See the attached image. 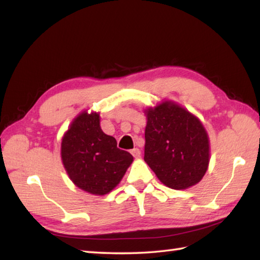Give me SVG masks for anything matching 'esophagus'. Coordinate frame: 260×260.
Listing matches in <instances>:
<instances>
[{
    "instance_id": "1",
    "label": "esophagus",
    "mask_w": 260,
    "mask_h": 260,
    "mask_svg": "<svg viewBox=\"0 0 260 260\" xmlns=\"http://www.w3.org/2000/svg\"><path fill=\"white\" fill-rule=\"evenodd\" d=\"M131 153H132V155H133L135 158H139L141 156V151L137 147L133 148V150L131 151Z\"/></svg>"
}]
</instances>
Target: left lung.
<instances>
[{
  "label": "left lung",
  "instance_id": "obj_1",
  "mask_svg": "<svg viewBox=\"0 0 260 260\" xmlns=\"http://www.w3.org/2000/svg\"><path fill=\"white\" fill-rule=\"evenodd\" d=\"M144 159L158 180L174 190L200 182L210 158L209 137L194 115L172 102L146 109Z\"/></svg>",
  "mask_w": 260,
  "mask_h": 260
}]
</instances>
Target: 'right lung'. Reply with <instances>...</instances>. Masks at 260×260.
Wrapping results in <instances>:
<instances>
[{
  "mask_svg": "<svg viewBox=\"0 0 260 260\" xmlns=\"http://www.w3.org/2000/svg\"><path fill=\"white\" fill-rule=\"evenodd\" d=\"M99 114L82 112L73 120L61 142V158L70 180L88 193L104 196L112 191L133 162L119 150L113 136L99 125Z\"/></svg>",
  "mask_w": 260,
  "mask_h": 260,
  "instance_id": "right-lung-1",
  "label": "right lung"
}]
</instances>
